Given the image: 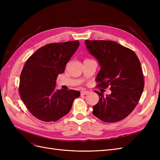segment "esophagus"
Returning a JSON list of instances; mask_svg holds the SVG:
<instances>
[{
    "mask_svg": "<svg viewBox=\"0 0 160 160\" xmlns=\"http://www.w3.org/2000/svg\"><path fill=\"white\" fill-rule=\"evenodd\" d=\"M89 93V92L88 91H81V95H85L88 94Z\"/></svg>",
    "mask_w": 160,
    "mask_h": 160,
    "instance_id": "esophagus-1",
    "label": "esophagus"
}]
</instances>
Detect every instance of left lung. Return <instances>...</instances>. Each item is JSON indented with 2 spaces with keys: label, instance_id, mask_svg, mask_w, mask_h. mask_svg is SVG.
Wrapping results in <instances>:
<instances>
[{
  "label": "left lung",
  "instance_id": "1",
  "mask_svg": "<svg viewBox=\"0 0 160 160\" xmlns=\"http://www.w3.org/2000/svg\"><path fill=\"white\" fill-rule=\"evenodd\" d=\"M90 54L98 61L101 69L96 81L98 87H110L111 93L99 97L93 114L101 121L113 123L128 116L139 102L144 88L141 65L136 54L112 41H85Z\"/></svg>",
  "mask_w": 160,
  "mask_h": 160
}]
</instances>
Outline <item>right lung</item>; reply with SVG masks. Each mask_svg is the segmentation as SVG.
Returning a JSON list of instances; mask_svg holds the SVG:
<instances>
[{
	"label": "right lung",
	"instance_id": "obj_1",
	"mask_svg": "<svg viewBox=\"0 0 160 160\" xmlns=\"http://www.w3.org/2000/svg\"><path fill=\"white\" fill-rule=\"evenodd\" d=\"M79 46L78 41L50 43L28 58L22 70L19 83L21 99L28 111L43 122H56L69 112L81 93L56 89L58 75Z\"/></svg>",
	"mask_w": 160,
	"mask_h": 160
}]
</instances>
